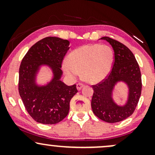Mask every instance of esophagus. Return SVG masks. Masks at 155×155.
I'll return each mask as SVG.
<instances>
[{
	"mask_svg": "<svg viewBox=\"0 0 155 155\" xmlns=\"http://www.w3.org/2000/svg\"><path fill=\"white\" fill-rule=\"evenodd\" d=\"M84 86V84H82V83H78L77 84H76V88H77L78 90H80L81 88L83 87Z\"/></svg>",
	"mask_w": 155,
	"mask_h": 155,
	"instance_id": "obj_1",
	"label": "esophagus"
}]
</instances>
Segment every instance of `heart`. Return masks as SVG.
<instances>
[{
	"label": "heart",
	"mask_w": 155,
	"mask_h": 155,
	"mask_svg": "<svg viewBox=\"0 0 155 155\" xmlns=\"http://www.w3.org/2000/svg\"><path fill=\"white\" fill-rule=\"evenodd\" d=\"M113 51L109 47L97 44H87L68 54L63 69L70 78L81 76L90 83H98L107 77L113 65Z\"/></svg>",
	"instance_id": "1"
}]
</instances>
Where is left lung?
<instances>
[{
  "instance_id": "8db88e82",
  "label": "left lung",
  "mask_w": 155,
  "mask_h": 155,
  "mask_svg": "<svg viewBox=\"0 0 155 155\" xmlns=\"http://www.w3.org/2000/svg\"><path fill=\"white\" fill-rule=\"evenodd\" d=\"M101 39L111 44L114 57L107 77L92 85L94 92L91 106L96 117L108 123H115L131 116L136 109L141 94V74L134 54L125 45L108 36ZM120 81H124L129 87V100L124 107L117 106L111 97L113 87Z\"/></svg>"
}]
</instances>
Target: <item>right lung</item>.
I'll use <instances>...</instances> for the list:
<instances>
[{
  "label": "right lung",
  "mask_w": 155,
  "mask_h": 155,
  "mask_svg": "<svg viewBox=\"0 0 155 155\" xmlns=\"http://www.w3.org/2000/svg\"><path fill=\"white\" fill-rule=\"evenodd\" d=\"M69 41L58 37H46L30 48L21 62L18 89L25 109L35 121L44 124L60 122L67 116L76 85L68 86L60 81L63 60ZM42 64L49 65L54 78L43 87L35 84V74Z\"/></svg>",
  "instance_id": "add662e5"
}]
</instances>
